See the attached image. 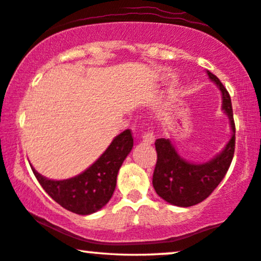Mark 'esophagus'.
<instances>
[{
    "label": "esophagus",
    "instance_id": "1",
    "mask_svg": "<svg viewBox=\"0 0 261 261\" xmlns=\"http://www.w3.org/2000/svg\"><path fill=\"white\" fill-rule=\"evenodd\" d=\"M155 141V136L153 133H150V132H148V133H144L142 135V142L146 143V144H151L154 143Z\"/></svg>",
    "mask_w": 261,
    "mask_h": 261
}]
</instances>
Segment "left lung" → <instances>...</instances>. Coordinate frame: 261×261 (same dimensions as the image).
I'll use <instances>...</instances> for the list:
<instances>
[{
    "label": "left lung",
    "instance_id": "obj_1",
    "mask_svg": "<svg viewBox=\"0 0 261 261\" xmlns=\"http://www.w3.org/2000/svg\"><path fill=\"white\" fill-rule=\"evenodd\" d=\"M206 73L222 92V110L230 120L232 135L224 149L205 163H192L181 158L169 139L156 140L154 189L160 197L176 206H192L209 197L226 175L233 159L236 126L230 94L215 74L210 71Z\"/></svg>",
    "mask_w": 261,
    "mask_h": 261
}]
</instances>
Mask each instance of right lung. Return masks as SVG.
Listing matches in <instances>:
<instances>
[{"label":"right lung","mask_w":261,"mask_h":261,"mask_svg":"<svg viewBox=\"0 0 261 261\" xmlns=\"http://www.w3.org/2000/svg\"><path fill=\"white\" fill-rule=\"evenodd\" d=\"M133 148L129 129L115 136L107 149L90 168L74 177L55 181L44 177L31 166L37 181L50 197L64 209L91 215L108 203L117 186L118 171Z\"/></svg>","instance_id":"right-lung-1"}]
</instances>
